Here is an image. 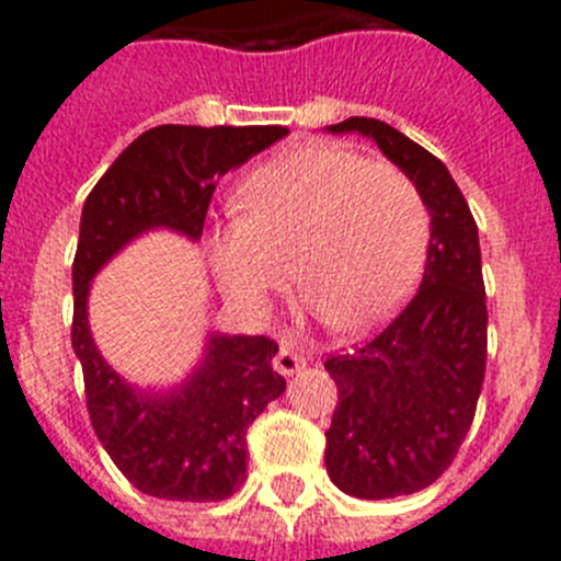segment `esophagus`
<instances>
[{"label": "esophagus", "mask_w": 561, "mask_h": 561, "mask_svg": "<svg viewBox=\"0 0 561 561\" xmlns=\"http://www.w3.org/2000/svg\"><path fill=\"white\" fill-rule=\"evenodd\" d=\"M272 365H275L277 374L291 376V374H297L300 368H306V356L300 354L297 342L280 340V345H277V354H275V359H272Z\"/></svg>", "instance_id": "1"}]
</instances>
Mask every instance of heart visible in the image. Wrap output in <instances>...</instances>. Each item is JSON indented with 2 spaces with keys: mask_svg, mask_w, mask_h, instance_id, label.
Wrapping results in <instances>:
<instances>
[{
  "mask_svg": "<svg viewBox=\"0 0 561 561\" xmlns=\"http://www.w3.org/2000/svg\"><path fill=\"white\" fill-rule=\"evenodd\" d=\"M244 216L213 230V270L232 300L261 306L297 286L342 334L368 331L408 297L430 241L419 187L393 165L340 146L280 153L238 187Z\"/></svg>",
  "mask_w": 561,
  "mask_h": 561,
  "instance_id": "obj_1",
  "label": "heart"
}]
</instances>
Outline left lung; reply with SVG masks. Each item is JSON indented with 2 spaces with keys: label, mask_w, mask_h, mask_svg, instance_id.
<instances>
[{
  "label": "left lung",
  "mask_w": 561,
  "mask_h": 561,
  "mask_svg": "<svg viewBox=\"0 0 561 561\" xmlns=\"http://www.w3.org/2000/svg\"><path fill=\"white\" fill-rule=\"evenodd\" d=\"M329 128L370 137L430 210L427 266L413 300L374 340L325 359L340 396L325 433L331 480L351 497H401L447 472L478 410L489 329L478 225L427 148L374 117Z\"/></svg>",
  "instance_id": "left-lung-1"
}]
</instances>
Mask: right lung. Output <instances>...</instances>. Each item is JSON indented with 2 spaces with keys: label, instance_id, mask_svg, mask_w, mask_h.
<instances>
[{
  "label": "right lung",
  "instance_id": "obj_1",
  "mask_svg": "<svg viewBox=\"0 0 561 561\" xmlns=\"http://www.w3.org/2000/svg\"><path fill=\"white\" fill-rule=\"evenodd\" d=\"M284 126H157L112 162L83 202L72 261V348L81 359L89 421L114 466L142 494L219 503L247 480V430L286 379L270 336H210L202 368L171 396L134 393L98 354L87 323L89 280L151 227L202 236L227 171L286 137Z\"/></svg>",
  "mask_w": 561,
  "mask_h": 561
}]
</instances>
